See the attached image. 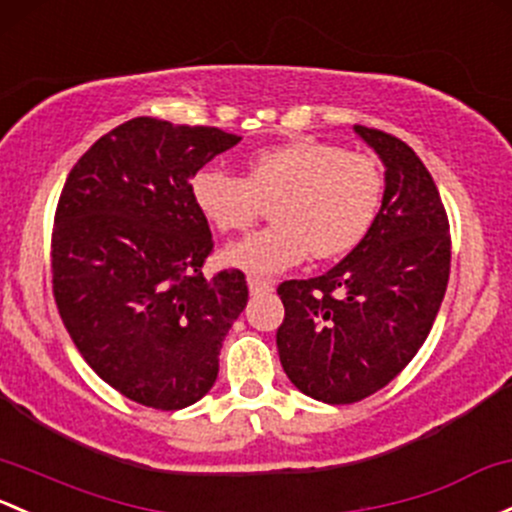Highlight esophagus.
Returning <instances> with one entry per match:
<instances>
[{
	"label": "esophagus",
	"mask_w": 512,
	"mask_h": 512,
	"mask_svg": "<svg viewBox=\"0 0 512 512\" xmlns=\"http://www.w3.org/2000/svg\"><path fill=\"white\" fill-rule=\"evenodd\" d=\"M247 287H250V294H270L274 289V282H272V279L250 277V279H247Z\"/></svg>",
	"instance_id": "esophagus-1"
}]
</instances>
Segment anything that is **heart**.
I'll return each mask as SVG.
<instances>
[{
    "label": "heart",
    "instance_id": "obj_1",
    "mask_svg": "<svg viewBox=\"0 0 512 512\" xmlns=\"http://www.w3.org/2000/svg\"><path fill=\"white\" fill-rule=\"evenodd\" d=\"M383 171L370 154L319 139H294L257 152L247 176L206 166L191 196L218 233H245L272 203L274 223L228 247L223 260L250 274H277L314 252L333 260L373 228L383 203Z\"/></svg>",
    "mask_w": 512,
    "mask_h": 512
}]
</instances>
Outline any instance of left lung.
<instances>
[{
    "label": "left lung",
    "instance_id": "obj_1",
    "mask_svg": "<svg viewBox=\"0 0 512 512\" xmlns=\"http://www.w3.org/2000/svg\"><path fill=\"white\" fill-rule=\"evenodd\" d=\"M385 164L383 206L351 255L277 287V351L294 387L351 405L395 380L432 331L451 267L449 218L422 159L402 139L355 125Z\"/></svg>",
    "mask_w": 512,
    "mask_h": 512
}]
</instances>
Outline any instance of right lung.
Segmentation results:
<instances>
[{
  "mask_svg": "<svg viewBox=\"0 0 512 512\" xmlns=\"http://www.w3.org/2000/svg\"><path fill=\"white\" fill-rule=\"evenodd\" d=\"M242 137L134 117L68 174L51 238L53 297L85 363L154 410H184L218 378L247 304L240 270L203 277L213 252L191 179Z\"/></svg>",
  "mask_w": 512,
  "mask_h": 512,
  "instance_id": "1",
  "label": "right lung"
}]
</instances>
